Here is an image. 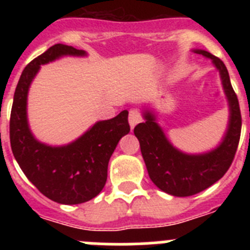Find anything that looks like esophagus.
Returning <instances> with one entry per match:
<instances>
[{"instance_id": "obj_1", "label": "esophagus", "mask_w": 250, "mask_h": 250, "mask_svg": "<svg viewBox=\"0 0 250 250\" xmlns=\"http://www.w3.org/2000/svg\"><path fill=\"white\" fill-rule=\"evenodd\" d=\"M141 121V115L140 111L138 109H131L129 111V124H130V127L134 129V127L138 125L139 123Z\"/></svg>"}]
</instances>
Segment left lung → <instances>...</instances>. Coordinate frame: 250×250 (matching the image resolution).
I'll use <instances>...</instances> for the list:
<instances>
[{"mask_svg":"<svg viewBox=\"0 0 250 250\" xmlns=\"http://www.w3.org/2000/svg\"><path fill=\"white\" fill-rule=\"evenodd\" d=\"M193 52L210 59L222 79L229 105L228 127L222 143L203 154L180 151L165 136L164 130L156 123V115L149 109L143 111L144 123L138 124L134 129L151 182L160 190L174 196L198 194L223 178L235 155L242 130L239 103L223 61L205 50L195 48Z\"/></svg>","mask_w":250,"mask_h":250,"instance_id":"8db88e82","label":"left lung"}]
</instances>
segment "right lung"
Returning a JSON list of instances; mask_svg holds the SVG:
<instances>
[{"label": "right lung", "mask_w": 250, "mask_h": 250, "mask_svg": "<svg viewBox=\"0 0 250 250\" xmlns=\"http://www.w3.org/2000/svg\"><path fill=\"white\" fill-rule=\"evenodd\" d=\"M86 51L56 43L22 71L13 96L10 141L23 174L48 199L74 205L89 202L105 187L107 165L119 140L129 134L127 110L110 120L98 121L76 140L51 146L37 140L27 120V95L41 65L63 56H86Z\"/></svg>", "instance_id": "add662e5"}]
</instances>
